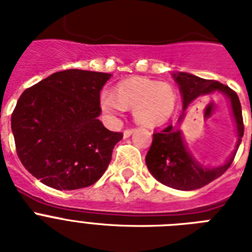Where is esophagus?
<instances>
[{
  "label": "esophagus",
  "mask_w": 252,
  "mask_h": 252,
  "mask_svg": "<svg viewBox=\"0 0 252 252\" xmlns=\"http://www.w3.org/2000/svg\"><path fill=\"white\" fill-rule=\"evenodd\" d=\"M133 132H134V129H132V128H130V129H126L124 132H123V136H124V138H128L130 134L133 133Z\"/></svg>",
  "instance_id": "1"
}]
</instances>
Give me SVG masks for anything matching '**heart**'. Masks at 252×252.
Listing matches in <instances>:
<instances>
[{"instance_id": "obj_1", "label": "heart", "mask_w": 252, "mask_h": 252, "mask_svg": "<svg viewBox=\"0 0 252 252\" xmlns=\"http://www.w3.org/2000/svg\"><path fill=\"white\" fill-rule=\"evenodd\" d=\"M178 103V93L168 82L134 77L120 82L100 95V108L110 119H116L126 108L133 110L137 124L146 128L162 126L171 118Z\"/></svg>"}]
</instances>
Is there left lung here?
Wrapping results in <instances>:
<instances>
[{
    "label": "left lung",
    "mask_w": 252,
    "mask_h": 252,
    "mask_svg": "<svg viewBox=\"0 0 252 252\" xmlns=\"http://www.w3.org/2000/svg\"><path fill=\"white\" fill-rule=\"evenodd\" d=\"M172 77L179 86L183 111L189 110L201 95L211 94L215 91H220L226 95L237 126L238 148L241 138L243 137V119L242 107L237 93L231 90L230 87L220 84L219 81L204 80L189 73L179 72L172 74ZM183 116L184 114L180 116L179 122H182ZM235 153L227 159L225 165L219 167H205L196 161L188 152L182 130L174 126H168L161 132L153 133V142L146 154L145 162L150 174L158 182L175 189L191 191L204 187L220 178L231 165Z\"/></svg>",
    "instance_id": "8db88e82"
}]
</instances>
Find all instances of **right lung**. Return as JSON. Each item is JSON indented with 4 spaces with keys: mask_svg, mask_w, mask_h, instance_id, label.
Instances as JSON below:
<instances>
[{
    "mask_svg": "<svg viewBox=\"0 0 252 252\" xmlns=\"http://www.w3.org/2000/svg\"><path fill=\"white\" fill-rule=\"evenodd\" d=\"M111 74L68 69L29 87L11 115L17 154L26 170L60 191L89 187L104 174L123 138L103 126L100 90Z\"/></svg>",
    "mask_w": 252,
    "mask_h": 252,
    "instance_id": "add662e5",
    "label": "right lung"
}]
</instances>
